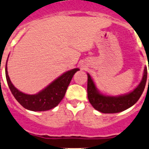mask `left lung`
Returning <instances> with one entry per match:
<instances>
[{
  "label": "left lung",
  "instance_id": "obj_1",
  "mask_svg": "<svg viewBox=\"0 0 149 149\" xmlns=\"http://www.w3.org/2000/svg\"><path fill=\"white\" fill-rule=\"evenodd\" d=\"M146 79L147 67H146L144 69L142 80L138 86L134 89V91L120 96H109V95H103L98 92L91 75L88 74L87 91H88V100L94 109L102 113L112 114V113L121 112L133 106L138 101L144 91Z\"/></svg>",
  "mask_w": 149,
  "mask_h": 149
}]
</instances>
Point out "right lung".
<instances>
[{"instance_id":"obj_1","label":"right lung","mask_w":149,"mask_h":149,"mask_svg":"<svg viewBox=\"0 0 149 149\" xmlns=\"http://www.w3.org/2000/svg\"><path fill=\"white\" fill-rule=\"evenodd\" d=\"M79 69L76 68L67 72L35 95L23 93L13 85L7 72V62L6 64V77L13 95L24 108L34 111H42L51 109L61 102L73 75Z\"/></svg>"}]
</instances>
